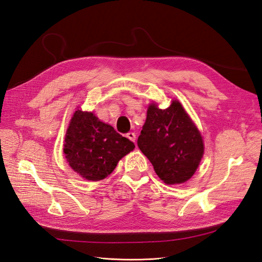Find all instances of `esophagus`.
Instances as JSON below:
<instances>
[{
	"label": "esophagus",
	"mask_w": 262,
	"mask_h": 262,
	"mask_svg": "<svg viewBox=\"0 0 262 262\" xmlns=\"http://www.w3.org/2000/svg\"><path fill=\"white\" fill-rule=\"evenodd\" d=\"M126 137H127L129 140H132L133 142H135V140H136V134H135V133H128L127 135H126Z\"/></svg>",
	"instance_id": "obj_1"
}]
</instances>
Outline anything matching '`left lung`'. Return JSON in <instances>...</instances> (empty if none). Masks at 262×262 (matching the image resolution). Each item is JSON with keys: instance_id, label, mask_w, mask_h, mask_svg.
Returning <instances> with one entry per match:
<instances>
[{"instance_id": "left-lung-1", "label": "left lung", "mask_w": 262, "mask_h": 262, "mask_svg": "<svg viewBox=\"0 0 262 262\" xmlns=\"http://www.w3.org/2000/svg\"><path fill=\"white\" fill-rule=\"evenodd\" d=\"M137 145L167 185L187 182L205 151L200 132L177 100L164 110L149 105Z\"/></svg>"}]
</instances>
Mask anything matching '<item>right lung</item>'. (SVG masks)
<instances>
[{
	"mask_svg": "<svg viewBox=\"0 0 262 262\" xmlns=\"http://www.w3.org/2000/svg\"><path fill=\"white\" fill-rule=\"evenodd\" d=\"M129 139L101 122L92 112L75 111L64 140L65 158L73 170L88 181L111 174L120 160L134 150Z\"/></svg>",
	"mask_w": 262,
	"mask_h": 262,
	"instance_id": "1",
	"label": "right lung"
}]
</instances>
